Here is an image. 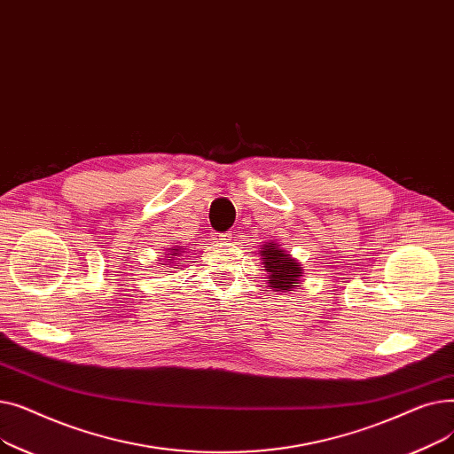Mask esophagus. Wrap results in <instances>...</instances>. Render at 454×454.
<instances>
[{
    "label": "esophagus",
    "instance_id": "obj_1",
    "mask_svg": "<svg viewBox=\"0 0 454 454\" xmlns=\"http://www.w3.org/2000/svg\"><path fill=\"white\" fill-rule=\"evenodd\" d=\"M217 237H219V241H221V243H230V241H231V233H230V231L219 233Z\"/></svg>",
    "mask_w": 454,
    "mask_h": 454
}]
</instances>
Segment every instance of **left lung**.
<instances>
[{
	"mask_svg": "<svg viewBox=\"0 0 454 454\" xmlns=\"http://www.w3.org/2000/svg\"><path fill=\"white\" fill-rule=\"evenodd\" d=\"M261 261H263L267 270V281L272 291L287 293L296 287L303 276V267L298 263L291 254L281 250V247L274 241H269L267 245L261 247Z\"/></svg>",
	"mask_w": 454,
	"mask_h": 454,
	"instance_id": "1",
	"label": "left lung"
}]
</instances>
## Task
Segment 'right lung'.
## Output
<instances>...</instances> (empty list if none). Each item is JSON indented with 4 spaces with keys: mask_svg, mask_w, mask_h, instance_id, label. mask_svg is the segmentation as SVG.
<instances>
[{
    "mask_svg": "<svg viewBox=\"0 0 454 454\" xmlns=\"http://www.w3.org/2000/svg\"><path fill=\"white\" fill-rule=\"evenodd\" d=\"M182 250H185V248H180V247L169 248V252H171V254H165V255H167V257H171V259H167V261H165V265H169V263H171V261L175 259V255H180V254H182ZM160 265H161V263H160ZM178 265H182V261H180V263H176L175 267H178ZM175 267H173V269H175Z\"/></svg>",
    "mask_w": 454,
    "mask_h": 454,
    "instance_id": "add662e5",
    "label": "right lung"
}]
</instances>
